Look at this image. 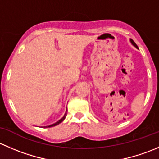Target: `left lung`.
I'll use <instances>...</instances> for the list:
<instances>
[{"mask_svg":"<svg viewBox=\"0 0 159 159\" xmlns=\"http://www.w3.org/2000/svg\"><path fill=\"white\" fill-rule=\"evenodd\" d=\"M131 43H132V44H133V45H134V46H135V47H137V48H138V47H137L136 43H135V42H134V41H133V40H131Z\"/></svg>","mask_w":159,"mask_h":159,"instance_id":"8db88e82","label":"left lung"}]
</instances>
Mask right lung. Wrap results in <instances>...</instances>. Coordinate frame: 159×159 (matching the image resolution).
<instances>
[{
	"label": "right lung",
	"mask_w": 159,
	"mask_h": 159,
	"mask_svg": "<svg viewBox=\"0 0 159 159\" xmlns=\"http://www.w3.org/2000/svg\"><path fill=\"white\" fill-rule=\"evenodd\" d=\"M66 113H65L64 116H63V117L62 118V119H60V120H59L58 122H56V123H54V124H53V125H48V126H47V127H53V126H55V125H59V124H60V122H63V120H64V119H65V118H66Z\"/></svg>",
	"instance_id": "1"
}]
</instances>
